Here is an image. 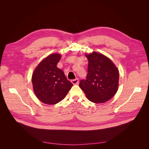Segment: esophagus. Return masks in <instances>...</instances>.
Segmentation results:
<instances>
[{"instance_id":"1","label":"esophagus","mask_w":149,"mask_h":149,"mask_svg":"<svg viewBox=\"0 0 149 149\" xmlns=\"http://www.w3.org/2000/svg\"><path fill=\"white\" fill-rule=\"evenodd\" d=\"M71 83H73V84H78V82H79V79H78V78H76V79H72L71 81Z\"/></svg>"}]
</instances>
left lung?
<instances>
[{
  "label": "left lung",
  "instance_id": "obj_1",
  "mask_svg": "<svg viewBox=\"0 0 149 149\" xmlns=\"http://www.w3.org/2000/svg\"><path fill=\"white\" fill-rule=\"evenodd\" d=\"M89 61L86 79L79 87L88 100L94 103L109 101L118 91L119 71L112 61L102 54L93 52L86 55Z\"/></svg>",
  "mask_w": 149,
  "mask_h": 149
}]
</instances>
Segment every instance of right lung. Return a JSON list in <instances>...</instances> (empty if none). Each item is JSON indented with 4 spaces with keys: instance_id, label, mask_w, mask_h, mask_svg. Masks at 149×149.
Returning <instances> with one entry per match:
<instances>
[{
    "instance_id": "obj_1",
    "label": "right lung",
    "mask_w": 149,
    "mask_h": 149,
    "mask_svg": "<svg viewBox=\"0 0 149 149\" xmlns=\"http://www.w3.org/2000/svg\"><path fill=\"white\" fill-rule=\"evenodd\" d=\"M60 58L58 54L48 56L40 62L32 74L35 95L47 104H55L62 101L73 86L63 71L56 66Z\"/></svg>"
}]
</instances>
